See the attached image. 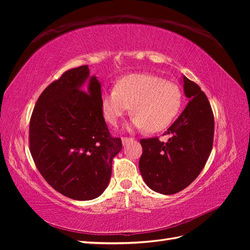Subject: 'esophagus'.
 <instances>
[{"instance_id": "1", "label": "esophagus", "mask_w": 250, "mask_h": 250, "mask_svg": "<svg viewBox=\"0 0 250 250\" xmlns=\"http://www.w3.org/2000/svg\"><path fill=\"white\" fill-rule=\"evenodd\" d=\"M133 139L132 138H128V137H124V138H122V143H123V145H125V144H127L128 142H130V141H132Z\"/></svg>"}]
</instances>
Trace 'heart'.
<instances>
[{
    "mask_svg": "<svg viewBox=\"0 0 250 250\" xmlns=\"http://www.w3.org/2000/svg\"><path fill=\"white\" fill-rule=\"evenodd\" d=\"M183 93L172 82L151 74H131L118 81L115 89L103 92L101 106L105 120L116 126L131 106L132 125L147 132H160L175 120Z\"/></svg>",
    "mask_w": 250,
    "mask_h": 250,
    "instance_id": "obj_1",
    "label": "heart"
}]
</instances>
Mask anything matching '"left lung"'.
<instances>
[{"mask_svg": "<svg viewBox=\"0 0 250 250\" xmlns=\"http://www.w3.org/2000/svg\"><path fill=\"white\" fill-rule=\"evenodd\" d=\"M188 103L164 134L142 139L143 153L139 167L146 185L157 193L171 195L190 186L206 166L213 148L214 113L208 97L198 84L184 76Z\"/></svg>", "mask_w": 250, "mask_h": 250, "instance_id": "1", "label": "left lung"}]
</instances>
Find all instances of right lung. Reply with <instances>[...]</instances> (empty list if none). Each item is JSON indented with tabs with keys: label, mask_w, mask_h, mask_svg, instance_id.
<instances>
[{
	"label": "right lung",
	"mask_w": 250,
	"mask_h": 250,
	"mask_svg": "<svg viewBox=\"0 0 250 250\" xmlns=\"http://www.w3.org/2000/svg\"><path fill=\"white\" fill-rule=\"evenodd\" d=\"M87 65L64 72L39 97L29 125V147L47 183L66 197L90 200L108 186L111 162L122 149L105 123L101 84Z\"/></svg>",
	"instance_id": "1"
}]
</instances>
